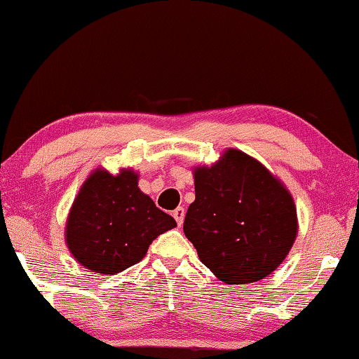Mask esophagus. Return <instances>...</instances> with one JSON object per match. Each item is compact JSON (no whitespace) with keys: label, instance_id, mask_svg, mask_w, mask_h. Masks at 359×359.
Listing matches in <instances>:
<instances>
[{"label":"esophagus","instance_id":"obj_1","mask_svg":"<svg viewBox=\"0 0 359 359\" xmlns=\"http://www.w3.org/2000/svg\"><path fill=\"white\" fill-rule=\"evenodd\" d=\"M184 214H186V209H184L183 206L176 208L175 211H173V217L176 219V222H178V226L183 224V221H184Z\"/></svg>","mask_w":359,"mask_h":359}]
</instances>
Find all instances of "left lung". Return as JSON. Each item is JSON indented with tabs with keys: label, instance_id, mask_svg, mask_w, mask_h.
Here are the masks:
<instances>
[{
	"label": "left lung",
	"instance_id": "obj_1",
	"mask_svg": "<svg viewBox=\"0 0 359 359\" xmlns=\"http://www.w3.org/2000/svg\"><path fill=\"white\" fill-rule=\"evenodd\" d=\"M194 191L183 229L219 280L252 283L283 262L299 232L297 208L262 163L227 148L214 165L194 168Z\"/></svg>",
	"mask_w": 359,
	"mask_h": 359
}]
</instances>
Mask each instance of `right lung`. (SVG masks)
I'll use <instances>...</instances> for the list:
<instances>
[{
	"label": "right lung",
	"instance_id": "right-lung-1",
	"mask_svg": "<svg viewBox=\"0 0 359 359\" xmlns=\"http://www.w3.org/2000/svg\"><path fill=\"white\" fill-rule=\"evenodd\" d=\"M173 227V217L140 191L137 171L122 168L111 175L97 168L69 211L66 244L90 272L115 276L140 262L151 242Z\"/></svg>",
	"mask_w": 359,
	"mask_h": 359
}]
</instances>
